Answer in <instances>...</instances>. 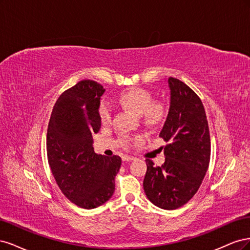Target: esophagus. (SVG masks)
Listing matches in <instances>:
<instances>
[{
  "mask_svg": "<svg viewBox=\"0 0 250 250\" xmlns=\"http://www.w3.org/2000/svg\"><path fill=\"white\" fill-rule=\"evenodd\" d=\"M134 159H135V158L132 157V156H125V157L123 158V160L125 161V162H128V161H132V160H134Z\"/></svg>",
  "mask_w": 250,
  "mask_h": 250,
  "instance_id": "esophagus-1",
  "label": "esophagus"
}]
</instances>
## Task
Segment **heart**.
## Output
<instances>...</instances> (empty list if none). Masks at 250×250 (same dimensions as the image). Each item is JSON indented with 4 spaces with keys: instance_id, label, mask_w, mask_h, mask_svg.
<instances>
[{
    "instance_id": "obj_1",
    "label": "heart",
    "mask_w": 250,
    "mask_h": 250,
    "mask_svg": "<svg viewBox=\"0 0 250 250\" xmlns=\"http://www.w3.org/2000/svg\"><path fill=\"white\" fill-rule=\"evenodd\" d=\"M118 103L125 109L132 111L137 115H142L144 122L148 125H157L164 116V109L159 104H151L150 94L140 89L133 88L120 94ZM103 124H109L112 118V109L109 103L102 102L99 109Z\"/></svg>"
}]
</instances>
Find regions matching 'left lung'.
Instances as JSON below:
<instances>
[{
    "label": "left lung",
    "instance_id": "8db88e82",
    "mask_svg": "<svg viewBox=\"0 0 250 250\" xmlns=\"http://www.w3.org/2000/svg\"><path fill=\"white\" fill-rule=\"evenodd\" d=\"M170 103L160 137L165 162L155 166L146 160L143 181L146 197L164 210H175L194 196L210 163L211 141L204 104L189 86L168 78ZM163 148V147H162Z\"/></svg>",
    "mask_w": 250,
    "mask_h": 250
}]
</instances>
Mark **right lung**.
Returning a JSON list of instances; mask_svg holds the SVG:
<instances>
[{
	"label": "right lung",
	"mask_w": 250,
	"mask_h": 250,
	"mask_svg": "<svg viewBox=\"0 0 250 250\" xmlns=\"http://www.w3.org/2000/svg\"><path fill=\"white\" fill-rule=\"evenodd\" d=\"M104 91L90 80L79 82L59 96L47 126V160L56 183L71 203L87 210L112 197L122 165L120 157L98 155L93 148Z\"/></svg>",
	"instance_id": "obj_1"
}]
</instances>
